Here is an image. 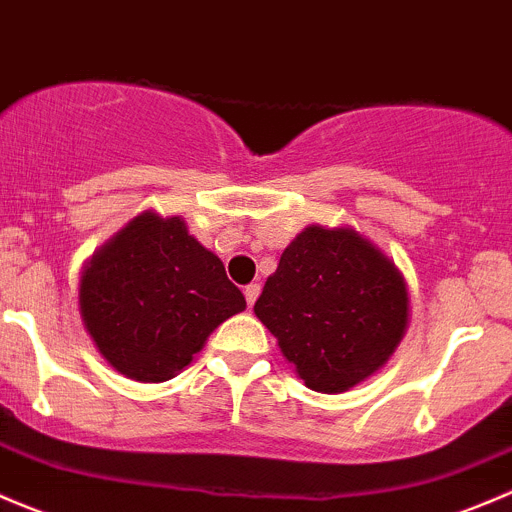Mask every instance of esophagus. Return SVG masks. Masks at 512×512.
Listing matches in <instances>:
<instances>
[{
	"mask_svg": "<svg viewBox=\"0 0 512 512\" xmlns=\"http://www.w3.org/2000/svg\"><path fill=\"white\" fill-rule=\"evenodd\" d=\"M258 293H261V286H258V283H249V286L244 288V296H246V303H249V308L256 303Z\"/></svg>",
	"mask_w": 512,
	"mask_h": 512,
	"instance_id": "1",
	"label": "esophagus"
}]
</instances>
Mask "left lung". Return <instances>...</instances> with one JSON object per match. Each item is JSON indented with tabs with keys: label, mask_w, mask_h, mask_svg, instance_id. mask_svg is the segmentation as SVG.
Listing matches in <instances>:
<instances>
[{
	"label": "left lung",
	"mask_w": 512,
	"mask_h": 512,
	"mask_svg": "<svg viewBox=\"0 0 512 512\" xmlns=\"http://www.w3.org/2000/svg\"><path fill=\"white\" fill-rule=\"evenodd\" d=\"M254 313L306 388L343 393L401 346L411 296L373 241L351 226L311 224L286 246Z\"/></svg>",
	"instance_id": "1"
}]
</instances>
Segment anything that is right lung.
<instances>
[{
    "label": "right lung",
    "mask_w": 512,
    "mask_h": 512,
    "mask_svg": "<svg viewBox=\"0 0 512 512\" xmlns=\"http://www.w3.org/2000/svg\"><path fill=\"white\" fill-rule=\"evenodd\" d=\"M246 298L221 258L181 216L141 211L91 254L79 278V313L96 351L121 376L164 383Z\"/></svg>",
    "instance_id": "add662e5"
}]
</instances>
